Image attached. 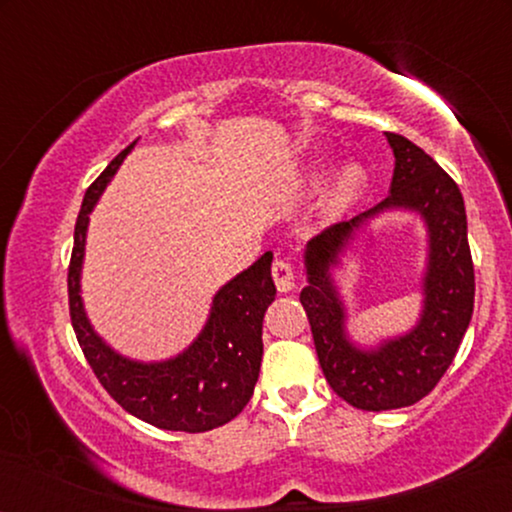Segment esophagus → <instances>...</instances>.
Listing matches in <instances>:
<instances>
[{
  "label": "esophagus",
  "instance_id": "1",
  "mask_svg": "<svg viewBox=\"0 0 512 512\" xmlns=\"http://www.w3.org/2000/svg\"><path fill=\"white\" fill-rule=\"evenodd\" d=\"M272 279H275L277 291L286 293L296 289V272H293V265L286 261V258H277V261L272 263Z\"/></svg>",
  "mask_w": 512,
  "mask_h": 512
}]
</instances>
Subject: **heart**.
I'll return each mask as SVG.
<instances>
[{"instance_id":"obj_1","label":"heart","mask_w":512,"mask_h":512,"mask_svg":"<svg viewBox=\"0 0 512 512\" xmlns=\"http://www.w3.org/2000/svg\"><path fill=\"white\" fill-rule=\"evenodd\" d=\"M321 172H314V177H319ZM363 181H366V172H363L361 165L356 163H349L340 170L338 174V184H335V198L340 202H347L352 200L356 193L361 191Z\"/></svg>"}]
</instances>
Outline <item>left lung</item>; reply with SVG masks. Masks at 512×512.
<instances>
[{"label":"left lung","mask_w":512,"mask_h":512,"mask_svg":"<svg viewBox=\"0 0 512 512\" xmlns=\"http://www.w3.org/2000/svg\"><path fill=\"white\" fill-rule=\"evenodd\" d=\"M394 151L391 191L380 205L321 230L307 242V284L300 291L312 326L314 349L328 384L359 410L412 405L440 382L457 354L473 314L475 275L466 235V209L454 179L417 144L387 132ZM384 208H412L430 228V261L423 280L425 305L418 326L405 336L361 350L346 338L344 306L330 268L363 222Z\"/></svg>","instance_id":"obj_1"}]
</instances>
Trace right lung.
I'll return each mask as SVG.
<instances>
[{"instance_id": "right-lung-1", "label": "right lung", "mask_w": 512, "mask_h": 512, "mask_svg": "<svg viewBox=\"0 0 512 512\" xmlns=\"http://www.w3.org/2000/svg\"><path fill=\"white\" fill-rule=\"evenodd\" d=\"M132 146L135 142L111 160L83 195L67 272L69 317L95 377L123 410L165 431H212L240 415L254 394L263 356V314L277 293L270 275L272 251L221 286L202 333L174 359L142 363L114 352L83 310L81 265L88 216Z\"/></svg>"}]
</instances>
